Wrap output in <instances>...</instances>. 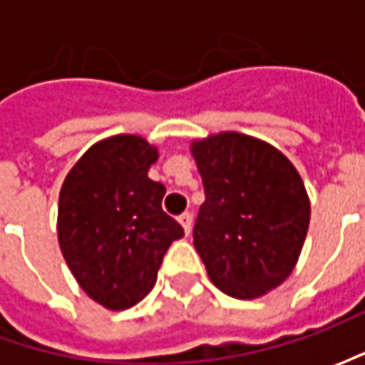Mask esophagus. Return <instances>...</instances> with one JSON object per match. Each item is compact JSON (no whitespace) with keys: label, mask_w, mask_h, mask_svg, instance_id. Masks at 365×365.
Returning a JSON list of instances; mask_svg holds the SVG:
<instances>
[{"label":"esophagus","mask_w":365,"mask_h":365,"mask_svg":"<svg viewBox=\"0 0 365 365\" xmlns=\"http://www.w3.org/2000/svg\"><path fill=\"white\" fill-rule=\"evenodd\" d=\"M178 221H180V225H182L185 233L189 235L190 227H192V213H190V211H185V213H182L180 217H178Z\"/></svg>","instance_id":"obj_1"}]
</instances>
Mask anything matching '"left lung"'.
Wrapping results in <instances>:
<instances>
[{"label":"left lung","mask_w":365,"mask_h":365,"mask_svg":"<svg viewBox=\"0 0 365 365\" xmlns=\"http://www.w3.org/2000/svg\"><path fill=\"white\" fill-rule=\"evenodd\" d=\"M205 203L192 242L211 282L235 299H258L287 280L301 256L311 203L282 152L225 132L192 144Z\"/></svg>","instance_id":"1"}]
</instances>
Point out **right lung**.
Instances as JSON below:
<instances>
[{"label": "right lung", "mask_w": 365, "mask_h": 365, "mask_svg": "<svg viewBox=\"0 0 365 365\" xmlns=\"http://www.w3.org/2000/svg\"><path fill=\"white\" fill-rule=\"evenodd\" d=\"M156 158L144 138L113 135L81 156L61 189V252L81 288L111 311L146 297L166 250L185 235L162 211L164 185L148 178Z\"/></svg>", "instance_id": "1"}]
</instances>
